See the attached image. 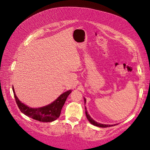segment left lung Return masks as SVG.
<instances>
[{"instance_id":"1","label":"left lung","mask_w":150,"mask_h":150,"mask_svg":"<svg viewBox=\"0 0 150 150\" xmlns=\"http://www.w3.org/2000/svg\"><path fill=\"white\" fill-rule=\"evenodd\" d=\"M84 103H86V99L84 98ZM85 109H86V117H87V118L88 120V121L91 123L92 125H94V126H98V127H101V128H107V127H110L111 126H115L116 125H103V124H101V123H99V122H97L95 121H94L91 117V116L88 115V113L87 112V111H86V108L85 107Z\"/></svg>"}]
</instances>
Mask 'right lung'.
I'll return each mask as SVG.
<instances>
[{"label": "right lung", "mask_w": 150, "mask_h": 150, "mask_svg": "<svg viewBox=\"0 0 150 150\" xmlns=\"http://www.w3.org/2000/svg\"><path fill=\"white\" fill-rule=\"evenodd\" d=\"M12 89L16 103L20 111L28 117L41 122H51L57 120L61 115V110L66 100L71 93V90L64 93L56 101L47 106L39 108H31L27 106L18 99L13 86Z\"/></svg>", "instance_id": "1"}]
</instances>
